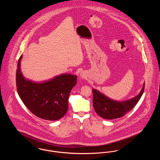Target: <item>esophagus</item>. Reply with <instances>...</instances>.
<instances>
[{"label":"esophagus","instance_id":"obj_1","mask_svg":"<svg viewBox=\"0 0 160 160\" xmlns=\"http://www.w3.org/2000/svg\"><path fill=\"white\" fill-rule=\"evenodd\" d=\"M80 77H82V74H80Z\"/></svg>","mask_w":160,"mask_h":160}]
</instances>
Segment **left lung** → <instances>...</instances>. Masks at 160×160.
<instances>
[{"label":"left lung","mask_w":160,"mask_h":160,"mask_svg":"<svg viewBox=\"0 0 160 160\" xmlns=\"http://www.w3.org/2000/svg\"><path fill=\"white\" fill-rule=\"evenodd\" d=\"M144 89L145 83L137 96L122 101L111 99L99 91L93 89V106L96 113L102 118L114 119L121 118L137 104Z\"/></svg>","instance_id":"1"}]
</instances>
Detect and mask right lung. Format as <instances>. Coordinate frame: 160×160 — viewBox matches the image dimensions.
<instances>
[{
  "label": "right lung",
  "instance_id": "right-lung-1",
  "mask_svg": "<svg viewBox=\"0 0 160 160\" xmlns=\"http://www.w3.org/2000/svg\"><path fill=\"white\" fill-rule=\"evenodd\" d=\"M22 55L16 72L18 94L33 114L48 121L61 119L68 109V98L76 85V75L63 74L42 82H35L23 76L20 68Z\"/></svg>",
  "mask_w": 160,
  "mask_h": 160
}]
</instances>
